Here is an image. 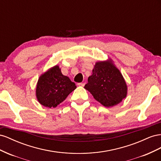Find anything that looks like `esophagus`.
<instances>
[{
    "mask_svg": "<svg viewBox=\"0 0 161 161\" xmlns=\"http://www.w3.org/2000/svg\"><path fill=\"white\" fill-rule=\"evenodd\" d=\"M77 85L79 86L84 87V85H85V84H84V83H78V84H77Z\"/></svg>",
    "mask_w": 161,
    "mask_h": 161,
    "instance_id": "1",
    "label": "esophagus"
}]
</instances>
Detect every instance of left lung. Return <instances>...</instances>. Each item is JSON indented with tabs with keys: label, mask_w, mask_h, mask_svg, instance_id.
<instances>
[{
	"label": "left lung",
	"mask_w": 161,
	"mask_h": 161,
	"mask_svg": "<svg viewBox=\"0 0 161 161\" xmlns=\"http://www.w3.org/2000/svg\"><path fill=\"white\" fill-rule=\"evenodd\" d=\"M88 81L84 88L105 107L115 106L126 98L125 80L111 58L96 62Z\"/></svg>",
	"instance_id": "1"
}]
</instances>
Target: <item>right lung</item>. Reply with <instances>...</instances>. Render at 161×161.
Instances as JSON below:
<instances>
[{
    "label": "right lung",
    "instance_id": "add662e5",
    "mask_svg": "<svg viewBox=\"0 0 161 161\" xmlns=\"http://www.w3.org/2000/svg\"><path fill=\"white\" fill-rule=\"evenodd\" d=\"M76 88L74 82L62 74L58 65H55L40 76L36 95L40 104L44 107L55 108Z\"/></svg>",
    "mask_w": 161,
    "mask_h": 161
}]
</instances>
